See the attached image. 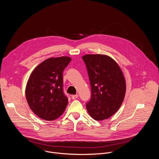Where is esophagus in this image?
I'll use <instances>...</instances> for the list:
<instances>
[{
	"label": "esophagus",
	"instance_id": "esophagus-1",
	"mask_svg": "<svg viewBox=\"0 0 159 159\" xmlns=\"http://www.w3.org/2000/svg\"><path fill=\"white\" fill-rule=\"evenodd\" d=\"M79 95L78 94H75V95H72V99H75L78 98Z\"/></svg>",
	"mask_w": 159,
	"mask_h": 159
}]
</instances>
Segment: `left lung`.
Wrapping results in <instances>:
<instances>
[{"instance_id":"8db88e82","label":"left lung","mask_w":159,"mask_h":159,"mask_svg":"<svg viewBox=\"0 0 159 159\" xmlns=\"http://www.w3.org/2000/svg\"><path fill=\"white\" fill-rule=\"evenodd\" d=\"M91 87V98L86 104L90 116L106 120L119 109L125 99L126 80L116 61L106 55L87 54L82 57Z\"/></svg>"}]
</instances>
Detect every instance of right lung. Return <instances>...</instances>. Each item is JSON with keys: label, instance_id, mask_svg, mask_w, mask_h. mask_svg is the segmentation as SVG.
Instances as JSON below:
<instances>
[{"label": "right lung", "instance_id": "obj_1", "mask_svg": "<svg viewBox=\"0 0 159 159\" xmlns=\"http://www.w3.org/2000/svg\"><path fill=\"white\" fill-rule=\"evenodd\" d=\"M71 60L69 57L49 58L31 72L26 98L31 109L40 118L53 121L65 111L68 98L63 91V72Z\"/></svg>", "mask_w": 159, "mask_h": 159}]
</instances>
